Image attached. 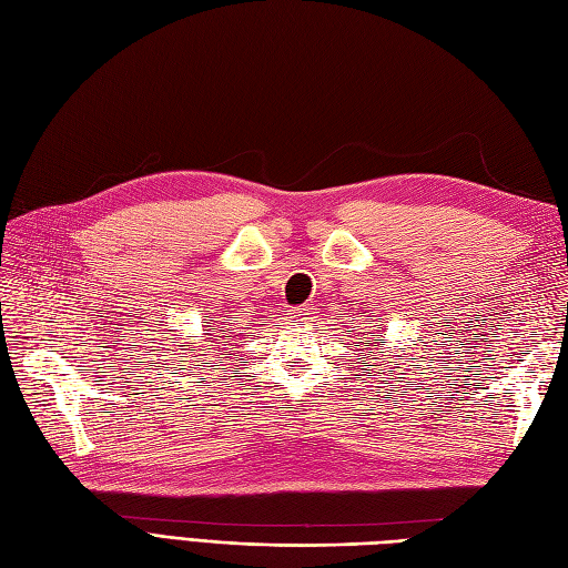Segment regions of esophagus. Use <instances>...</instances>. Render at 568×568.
I'll use <instances>...</instances> for the list:
<instances>
[{
  "mask_svg": "<svg viewBox=\"0 0 568 568\" xmlns=\"http://www.w3.org/2000/svg\"><path fill=\"white\" fill-rule=\"evenodd\" d=\"M315 317H313V311L307 305L298 307V311L291 313V322H301V324H311Z\"/></svg>",
  "mask_w": 568,
  "mask_h": 568,
  "instance_id": "obj_1",
  "label": "esophagus"
}]
</instances>
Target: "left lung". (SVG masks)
I'll list each match as a JSON object with an SVG mask.
<instances>
[{"label":"left lung","instance_id":"1","mask_svg":"<svg viewBox=\"0 0 568 568\" xmlns=\"http://www.w3.org/2000/svg\"><path fill=\"white\" fill-rule=\"evenodd\" d=\"M376 341H379V343H382V348H384V343H386V341H384V338H376Z\"/></svg>","mask_w":568,"mask_h":568}]
</instances>
